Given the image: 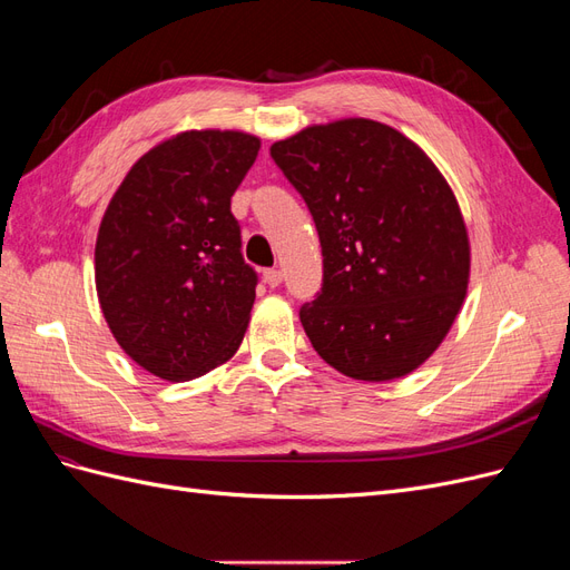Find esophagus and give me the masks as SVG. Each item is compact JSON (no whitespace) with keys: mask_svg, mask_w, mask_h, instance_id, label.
<instances>
[{"mask_svg":"<svg viewBox=\"0 0 570 570\" xmlns=\"http://www.w3.org/2000/svg\"><path fill=\"white\" fill-rule=\"evenodd\" d=\"M264 281L271 285V287H278L283 283V271L281 268H266L264 271Z\"/></svg>","mask_w":570,"mask_h":570,"instance_id":"1","label":"esophagus"}]
</instances>
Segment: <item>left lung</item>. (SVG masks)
I'll return each instance as SVG.
<instances>
[{
	"instance_id": "8db88e82",
	"label": "left lung",
	"mask_w": 570,
	"mask_h": 570,
	"mask_svg": "<svg viewBox=\"0 0 570 570\" xmlns=\"http://www.w3.org/2000/svg\"><path fill=\"white\" fill-rule=\"evenodd\" d=\"M271 157L314 216L323 285L299 321L318 356L392 381L433 354L469 287L459 204L419 145L368 118L312 126Z\"/></svg>"
}]
</instances>
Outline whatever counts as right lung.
<instances>
[{"label": "right lung", "instance_id": "1", "mask_svg": "<svg viewBox=\"0 0 570 570\" xmlns=\"http://www.w3.org/2000/svg\"><path fill=\"white\" fill-rule=\"evenodd\" d=\"M258 147L235 130L180 132L130 168L101 218V312L124 352L164 381L204 375L245 337L258 275L230 197Z\"/></svg>", "mask_w": 570, "mask_h": 570}]
</instances>
